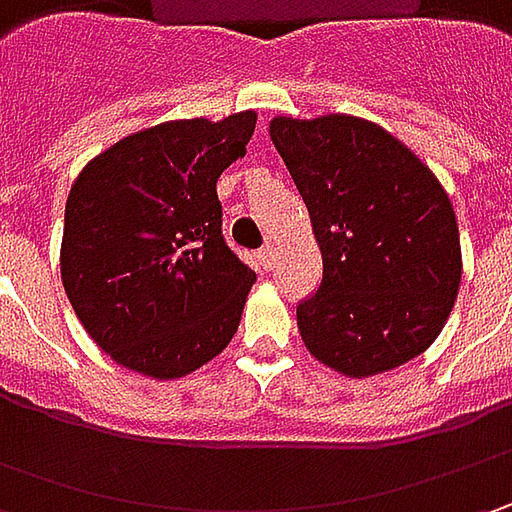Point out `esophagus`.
Wrapping results in <instances>:
<instances>
[{"label":"esophagus","instance_id":"esophagus-1","mask_svg":"<svg viewBox=\"0 0 512 512\" xmlns=\"http://www.w3.org/2000/svg\"><path fill=\"white\" fill-rule=\"evenodd\" d=\"M259 265L265 267V270H270V267L276 265V247L265 245L259 250Z\"/></svg>","mask_w":512,"mask_h":512}]
</instances>
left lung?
<instances>
[{"label": "left lung", "mask_w": 512, "mask_h": 512, "mask_svg": "<svg viewBox=\"0 0 512 512\" xmlns=\"http://www.w3.org/2000/svg\"><path fill=\"white\" fill-rule=\"evenodd\" d=\"M322 250L319 290L296 305L307 350L347 376L424 353L462 282L453 205L439 179L359 116L270 122Z\"/></svg>", "instance_id": "obj_1"}]
</instances>
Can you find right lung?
Wrapping results in <instances>:
<instances>
[{
	"label": "right lung",
	"mask_w": 512,
	"mask_h": 512,
	"mask_svg": "<svg viewBox=\"0 0 512 512\" xmlns=\"http://www.w3.org/2000/svg\"><path fill=\"white\" fill-rule=\"evenodd\" d=\"M253 128V110L165 122L116 142L73 182L62 285L110 359L179 379L233 339L256 273L227 247L216 182Z\"/></svg>",
	"instance_id": "right-lung-1"
}]
</instances>
